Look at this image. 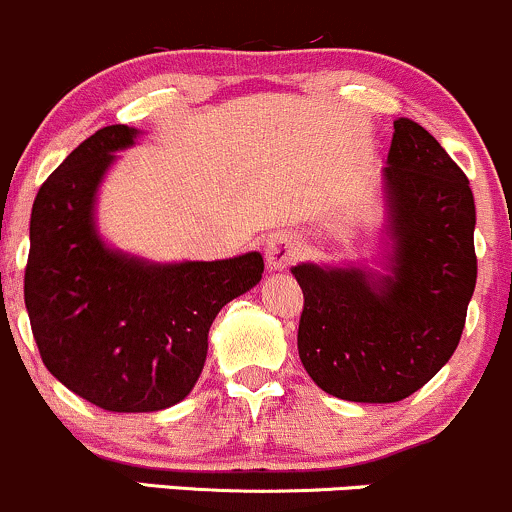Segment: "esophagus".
<instances>
[{
	"instance_id": "34e87169",
	"label": "esophagus",
	"mask_w": 512,
	"mask_h": 512,
	"mask_svg": "<svg viewBox=\"0 0 512 512\" xmlns=\"http://www.w3.org/2000/svg\"><path fill=\"white\" fill-rule=\"evenodd\" d=\"M300 258V241L287 232H275L266 244V263L271 271H285Z\"/></svg>"
}]
</instances>
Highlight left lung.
Wrapping results in <instances>:
<instances>
[{
  "label": "left lung",
  "instance_id": "obj_1",
  "mask_svg": "<svg viewBox=\"0 0 512 512\" xmlns=\"http://www.w3.org/2000/svg\"><path fill=\"white\" fill-rule=\"evenodd\" d=\"M384 188L389 275L300 263L297 350L326 394L394 404L438 375L462 338L476 285L474 195L426 128L394 120Z\"/></svg>",
  "mask_w": 512,
  "mask_h": 512
}]
</instances>
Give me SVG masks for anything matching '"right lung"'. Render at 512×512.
Instances as JSON below:
<instances>
[{
    "instance_id": "1",
    "label": "right lung",
    "mask_w": 512,
    "mask_h": 512,
    "mask_svg": "<svg viewBox=\"0 0 512 512\" xmlns=\"http://www.w3.org/2000/svg\"><path fill=\"white\" fill-rule=\"evenodd\" d=\"M137 130L86 137L40 186L31 212L24 300L50 375L99 409L162 411L203 372L217 312L263 273L258 251L227 261L147 263L103 244L99 183Z\"/></svg>"
}]
</instances>
